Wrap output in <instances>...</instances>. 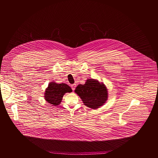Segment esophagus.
Masks as SVG:
<instances>
[{
    "mask_svg": "<svg viewBox=\"0 0 158 158\" xmlns=\"http://www.w3.org/2000/svg\"><path fill=\"white\" fill-rule=\"evenodd\" d=\"M75 87H76V84H72V85H71V88H72V90H75Z\"/></svg>",
    "mask_w": 158,
    "mask_h": 158,
    "instance_id": "34e87169",
    "label": "esophagus"
}]
</instances>
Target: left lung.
<instances>
[{
    "mask_svg": "<svg viewBox=\"0 0 158 158\" xmlns=\"http://www.w3.org/2000/svg\"><path fill=\"white\" fill-rule=\"evenodd\" d=\"M75 92L85 105L94 110L103 105L108 98V91L104 84L93 79H87L85 85H79Z\"/></svg>",
    "mask_w": 158,
    "mask_h": 158,
    "instance_id": "obj_1",
    "label": "left lung"
}]
</instances>
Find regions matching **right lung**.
Here are the masks:
<instances>
[{
  "label": "right lung",
  "mask_w": 158,
  "mask_h": 158,
  "mask_svg": "<svg viewBox=\"0 0 158 158\" xmlns=\"http://www.w3.org/2000/svg\"><path fill=\"white\" fill-rule=\"evenodd\" d=\"M71 88L65 83L57 84L51 82L48 84L44 95L45 100L53 106L59 105L65 93L72 92Z\"/></svg>",
  "instance_id": "1"
}]
</instances>
